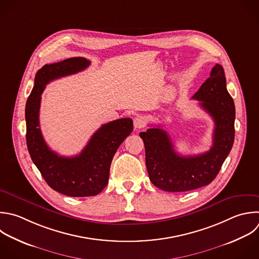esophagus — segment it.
Wrapping results in <instances>:
<instances>
[{
	"instance_id": "esophagus-1",
	"label": "esophagus",
	"mask_w": 259,
	"mask_h": 259,
	"mask_svg": "<svg viewBox=\"0 0 259 259\" xmlns=\"http://www.w3.org/2000/svg\"><path fill=\"white\" fill-rule=\"evenodd\" d=\"M134 125L136 128H143L146 125V119L143 116H138L134 119Z\"/></svg>"
}]
</instances>
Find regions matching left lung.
Here are the masks:
<instances>
[{"label": "left lung", "mask_w": 259, "mask_h": 259, "mask_svg": "<svg viewBox=\"0 0 259 259\" xmlns=\"http://www.w3.org/2000/svg\"><path fill=\"white\" fill-rule=\"evenodd\" d=\"M192 99L200 101V106L214 121L209 151L196 156H180L174 151L171 139L164 130L152 127L140 134L145 145L150 180L165 191H188L209 184L233 147L235 105L227 90L225 72L221 65L215 64L209 78Z\"/></svg>", "instance_id": "1"}]
</instances>
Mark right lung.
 Segmentation results:
<instances>
[{
  "label": "right lung",
  "instance_id": "add662e5",
  "mask_svg": "<svg viewBox=\"0 0 259 259\" xmlns=\"http://www.w3.org/2000/svg\"><path fill=\"white\" fill-rule=\"evenodd\" d=\"M90 61L71 58L44 66L36 73L34 87L25 108L26 143L30 157L47 183L56 191L73 197L97 195L107 185L113 156L133 132L131 118L103 124L75 157H63L47 145L39 127L41 94L51 81L85 70Z\"/></svg>",
  "mask_w": 259,
  "mask_h": 259
}]
</instances>
